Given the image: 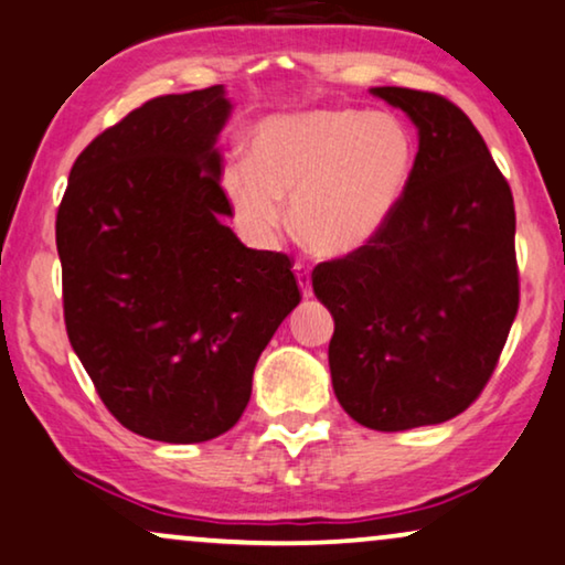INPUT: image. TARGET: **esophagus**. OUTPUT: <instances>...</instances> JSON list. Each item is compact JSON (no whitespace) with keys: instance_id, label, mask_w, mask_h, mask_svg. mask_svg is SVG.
<instances>
[{"instance_id":"34e87169","label":"esophagus","mask_w":565,"mask_h":565,"mask_svg":"<svg viewBox=\"0 0 565 565\" xmlns=\"http://www.w3.org/2000/svg\"><path fill=\"white\" fill-rule=\"evenodd\" d=\"M295 274H297L299 289H302V297H312V276H310V268L302 266V263H297Z\"/></svg>"}]
</instances>
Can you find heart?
<instances>
[{
  "label": "heart",
  "mask_w": 565,
  "mask_h": 565,
  "mask_svg": "<svg viewBox=\"0 0 565 565\" xmlns=\"http://www.w3.org/2000/svg\"><path fill=\"white\" fill-rule=\"evenodd\" d=\"M413 170V139L385 113L310 110L274 116L253 131L247 164L224 188L247 235L274 243L289 227L320 258H349L385 230Z\"/></svg>",
  "instance_id": "obj_1"
}]
</instances>
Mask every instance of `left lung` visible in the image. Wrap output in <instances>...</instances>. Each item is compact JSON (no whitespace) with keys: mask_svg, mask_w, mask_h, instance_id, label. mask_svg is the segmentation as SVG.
<instances>
[{"mask_svg":"<svg viewBox=\"0 0 565 565\" xmlns=\"http://www.w3.org/2000/svg\"><path fill=\"white\" fill-rule=\"evenodd\" d=\"M418 129L411 180L364 250L320 263L335 320L338 403L361 426L405 431L455 418L491 380L516 318L514 199L472 120L447 97L372 87Z\"/></svg>","mask_w":565,"mask_h":565,"instance_id":"left-lung-1","label":"left lung"}]
</instances>
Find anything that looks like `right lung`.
I'll return each instance as SVG.
<instances>
[{
  "mask_svg": "<svg viewBox=\"0 0 565 565\" xmlns=\"http://www.w3.org/2000/svg\"><path fill=\"white\" fill-rule=\"evenodd\" d=\"M224 87L162 95L85 147L56 214L74 353L129 431L195 445L230 431L253 370L299 305L284 253L224 224Z\"/></svg>",
  "mask_w": 565,
  "mask_h": 565,
  "instance_id": "add662e5",
  "label": "right lung"
}]
</instances>
